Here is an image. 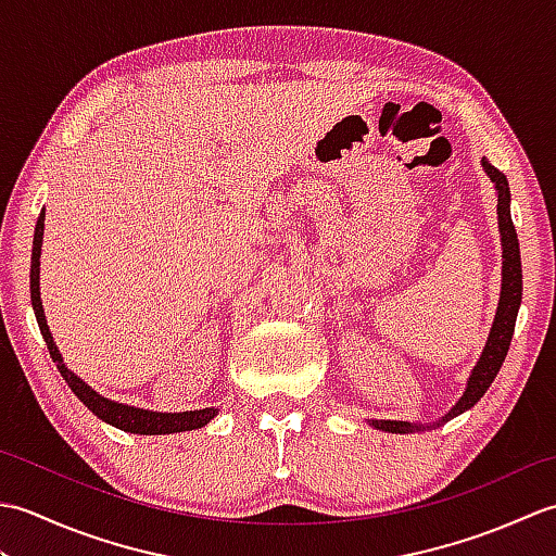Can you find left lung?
I'll return each mask as SVG.
<instances>
[{"label":"left lung","instance_id":"obj_1","mask_svg":"<svg viewBox=\"0 0 556 556\" xmlns=\"http://www.w3.org/2000/svg\"><path fill=\"white\" fill-rule=\"evenodd\" d=\"M482 169L490 176V181L494 184V191H497V224H500V239H502V291H500V303H497V313H494V320L490 327V334L485 346H482V353L478 363L473 365V370L468 375L466 382V392L460 394L456 404L448 408V413L440 420L432 422H410V420H368L375 430L382 432H392V434H410V432H422V430H432L440 428V425L448 422L452 418L466 413L468 408H473L482 394L488 392L490 384L497 377L502 363L506 358V351H509L511 337H514V327H516V315L518 308H521V291H523V271H521V251H518V236L511 222V191H509V181L506 176L492 167V164L482 157L480 160Z\"/></svg>","mask_w":556,"mask_h":556}]
</instances>
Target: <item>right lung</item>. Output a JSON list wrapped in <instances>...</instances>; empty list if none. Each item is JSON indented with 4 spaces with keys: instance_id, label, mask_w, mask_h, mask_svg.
<instances>
[{
    "instance_id": "right-lung-1",
    "label": "right lung",
    "mask_w": 556,
    "mask_h": 556,
    "mask_svg": "<svg viewBox=\"0 0 556 556\" xmlns=\"http://www.w3.org/2000/svg\"><path fill=\"white\" fill-rule=\"evenodd\" d=\"M42 233H45V210L40 212L38 224H35V236H33V255H30V301L35 311V320L42 332V339L47 349H50V356L56 363V370L62 372L66 384L71 387L83 404L92 410V416H98L112 428H119L131 434H172V432H186V430H198L205 428V425L217 416L219 408H198V410H181V413H160V410H148L138 406L119 404V401H112L96 392L88 382H83L76 372L66 368V363L59 353L54 337L47 327L45 320V308L40 299V253H42Z\"/></svg>"
}]
</instances>
